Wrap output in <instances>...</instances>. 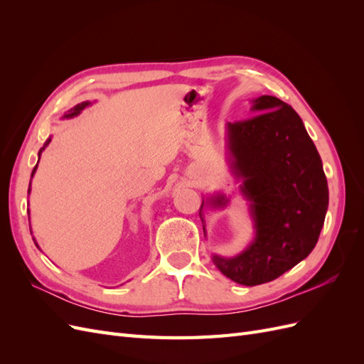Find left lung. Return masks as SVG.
Wrapping results in <instances>:
<instances>
[{
  "instance_id": "obj_1",
  "label": "left lung",
  "mask_w": 364,
  "mask_h": 364,
  "mask_svg": "<svg viewBox=\"0 0 364 364\" xmlns=\"http://www.w3.org/2000/svg\"><path fill=\"white\" fill-rule=\"evenodd\" d=\"M253 111L259 114L229 123L228 135L257 237L235 258L213 257L225 277L250 287L277 279L310 255L328 209L322 159L301 117L272 95L253 100ZM223 202L220 197L215 205Z\"/></svg>"
}]
</instances>
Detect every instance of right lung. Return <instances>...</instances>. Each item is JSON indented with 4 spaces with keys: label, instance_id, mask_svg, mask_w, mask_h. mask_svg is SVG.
<instances>
[{
    "label": "right lung",
    "instance_id": "obj_1",
    "mask_svg": "<svg viewBox=\"0 0 364 364\" xmlns=\"http://www.w3.org/2000/svg\"><path fill=\"white\" fill-rule=\"evenodd\" d=\"M87 105H90V103H82V105H77V106H75L74 109H71V111H70V112H68L67 115H65V117H67V118H71V117L77 115V114H79V112L82 111V109H83V107H86ZM48 142H50V139H48V141L46 142V146L48 144ZM41 150H42V149H41ZM39 153H41V151H39ZM36 168H38V164H36V167H35V168H33V173H35V171H36ZM33 173H31V176H33ZM28 191H30V190H28Z\"/></svg>",
    "mask_w": 364,
    "mask_h": 364
}]
</instances>
